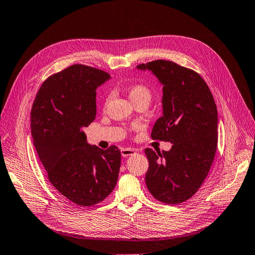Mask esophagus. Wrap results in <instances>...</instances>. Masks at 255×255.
<instances>
[{
	"mask_svg": "<svg viewBox=\"0 0 255 255\" xmlns=\"http://www.w3.org/2000/svg\"><path fill=\"white\" fill-rule=\"evenodd\" d=\"M121 155H123L124 157H128L129 155H132L136 153V150L132 149V148H121Z\"/></svg>",
	"mask_w": 255,
	"mask_h": 255,
	"instance_id": "esophagus-1",
	"label": "esophagus"
}]
</instances>
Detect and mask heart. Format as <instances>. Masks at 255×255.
<instances>
[{
  "mask_svg": "<svg viewBox=\"0 0 255 255\" xmlns=\"http://www.w3.org/2000/svg\"><path fill=\"white\" fill-rule=\"evenodd\" d=\"M128 96L132 103L136 101H140V100H146V101L150 102L151 90L147 86H145V85L136 84V85H132V86L129 87ZM108 101H109V98H107L106 102H108Z\"/></svg>",
  "mask_w": 255,
  "mask_h": 255,
  "instance_id": "obj_1",
  "label": "heart"
}]
</instances>
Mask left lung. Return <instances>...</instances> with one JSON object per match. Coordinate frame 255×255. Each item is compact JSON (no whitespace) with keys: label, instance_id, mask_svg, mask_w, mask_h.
Here are the masks:
<instances>
[{"label":"left lung","instance_id":"left-lung-1","mask_svg":"<svg viewBox=\"0 0 255 255\" xmlns=\"http://www.w3.org/2000/svg\"><path fill=\"white\" fill-rule=\"evenodd\" d=\"M136 68L150 71L163 86V115L151 138L172 143L168 151L145 149L147 189L161 202L181 203L198 191L214 161L218 111L213 94L197 72L174 62L155 60Z\"/></svg>","mask_w":255,"mask_h":255}]
</instances>
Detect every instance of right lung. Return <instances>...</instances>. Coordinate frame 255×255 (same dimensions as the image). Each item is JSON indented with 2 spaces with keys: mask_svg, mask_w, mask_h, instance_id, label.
Returning a JSON list of instances; mask_svg holds the SVG:
<instances>
[{
  "mask_svg": "<svg viewBox=\"0 0 255 255\" xmlns=\"http://www.w3.org/2000/svg\"><path fill=\"white\" fill-rule=\"evenodd\" d=\"M107 72L72 65L41 85L31 110V134L47 177L64 197L81 207L103 201L118 180L121 153L90 145L83 130L95 119L96 89Z\"/></svg>",
  "mask_w": 255,
  "mask_h": 255,
  "instance_id": "right-lung-1",
  "label": "right lung"
}]
</instances>
